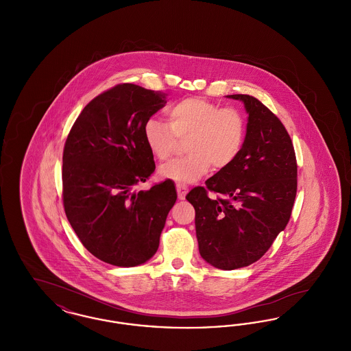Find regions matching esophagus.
Listing matches in <instances>:
<instances>
[{"label": "esophagus", "instance_id": "1", "mask_svg": "<svg viewBox=\"0 0 351 351\" xmlns=\"http://www.w3.org/2000/svg\"><path fill=\"white\" fill-rule=\"evenodd\" d=\"M176 191H178V197H179V200H184V199H185V195L188 193L186 185L183 183L176 184Z\"/></svg>", "mask_w": 351, "mask_h": 351}]
</instances>
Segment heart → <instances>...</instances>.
Returning <instances> with one entry per match:
<instances>
[{"label":"heart","instance_id":"heart-1","mask_svg":"<svg viewBox=\"0 0 351 351\" xmlns=\"http://www.w3.org/2000/svg\"><path fill=\"white\" fill-rule=\"evenodd\" d=\"M166 114L168 123L149 118L143 126L149 150L159 160H167L176 150L179 139L186 138L188 154L163 165L159 169L162 178L178 183H195L210 167H229L241 154L246 121L238 109L219 108L202 97H186L169 105Z\"/></svg>","mask_w":351,"mask_h":351}]
</instances>
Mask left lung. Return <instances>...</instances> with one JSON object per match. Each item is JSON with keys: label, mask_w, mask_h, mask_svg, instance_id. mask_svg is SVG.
Returning <instances> with one entry per match:
<instances>
[{"label": "left lung", "mask_w": 351, "mask_h": 351, "mask_svg": "<svg viewBox=\"0 0 351 351\" xmlns=\"http://www.w3.org/2000/svg\"><path fill=\"white\" fill-rule=\"evenodd\" d=\"M228 97L242 101L249 114L242 151L185 196L196 212L200 255L219 269L250 266L266 254L285 229L298 191L296 155L280 119L252 96ZM209 190L221 197L210 199Z\"/></svg>", "instance_id": "8db88e82"}]
</instances>
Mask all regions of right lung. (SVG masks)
<instances>
[{
  "label": "right lung",
  "mask_w": 351,
  "mask_h": 351,
  "mask_svg": "<svg viewBox=\"0 0 351 351\" xmlns=\"http://www.w3.org/2000/svg\"><path fill=\"white\" fill-rule=\"evenodd\" d=\"M166 95L118 84L90 101L63 151V205L84 247L102 262L134 267L159 247L178 195L172 180L134 191L155 171L143 126Z\"/></svg>",
  "instance_id": "obj_1"
}]
</instances>
